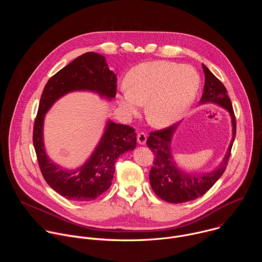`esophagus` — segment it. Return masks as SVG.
I'll use <instances>...</instances> for the list:
<instances>
[{
	"label": "esophagus",
	"mask_w": 262,
	"mask_h": 262,
	"mask_svg": "<svg viewBox=\"0 0 262 262\" xmlns=\"http://www.w3.org/2000/svg\"><path fill=\"white\" fill-rule=\"evenodd\" d=\"M137 139H138V142H139V144H141V145H144V144L146 143L147 137H146V135H145L144 133H139V134L137 135Z\"/></svg>",
	"instance_id": "esophagus-1"
}]
</instances>
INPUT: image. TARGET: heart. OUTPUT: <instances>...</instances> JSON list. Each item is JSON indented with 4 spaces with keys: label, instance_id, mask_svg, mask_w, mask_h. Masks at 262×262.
Instances as JSON below:
<instances>
[{
    "label": "heart",
    "instance_id": "1",
    "mask_svg": "<svg viewBox=\"0 0 262 262\" xmlns=\"http://www.w3.org/2000/svg\"><path fill=\"white\" fill-rule=\"evenodd\" d=\"M118 103L128 116L146 103L148 122L167 127L178 121L193 103L200 85L197 71L189 65L168 61L145 62L133 67L124 79Z\"/></svg>",
    "mask_w": 262,
    "mask_h": 262
}]
</instances>
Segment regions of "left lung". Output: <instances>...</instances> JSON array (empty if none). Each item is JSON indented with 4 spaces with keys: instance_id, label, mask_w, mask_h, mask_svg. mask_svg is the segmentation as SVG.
I'll use <instances>...</instances> for the list:
<instances>
[{
    "instance_id": "obj_1",
    "label": "left lung",
    "mask_w": 262,
    "mask_h": 262,
    "mask_svg": "<svg viewBox=\"0 0 262 262\" xmlns=\"http://www.w3.org/2000/svg\"><path fill=\"white\" fill-rule=\"evenodd\" d=\"M202 68L205 74V84L200 103L213 102L229 112L232 122V140L226 156L215 170L204 174H191L179 170L172 159L171 140L178 123L150 133L147 139V146L155 154L156 160L149 173V180L154 192L161 199L170 203L189 202L203 196L225 172L235 139L236 120L227 90L204 64H202Z\"/></svg>"
}]
</instances>
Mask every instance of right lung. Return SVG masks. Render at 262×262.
Returning a JSON list of instances; mask_svg holds the SVG:
<instances>
[{
	"instance_id": "add662e5",
	"label": "right lung",
	"mask_w": 262,
	"mask_h": 262,
	"mask_svg": "<svg viewBox=\"0 0 262 262\" xmlns=\"http://www.w3.org/2000/svg\"><path fill=\"white\" fill-rule=\"evenodd\" d=\"M116 74L105 58L89 52L59 70L47 83L34 122L33 144L37 161L48 184L61 196L72 201H91L111 186L115 163L126 151L136 148L137 134L128 125L107 121L105 130L88 161L74 171L61 168L50 160L43 144L46 113L63 95L72 91H92L111 100L116 95Z\"/></svg>"
}]
</instances>
